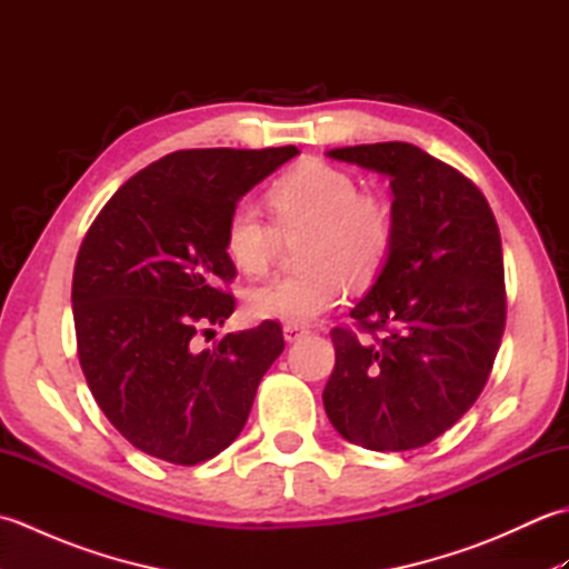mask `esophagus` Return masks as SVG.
Instances as JSON below:
<instances>
[{
    "label": "esophagus",
    "instance_id": "34e87169",
    "mask_svg": "<svg viewBox=\"0 0 569 569\" xmlns=\"http://www.w3.org/2000/svg\"><path fill=\"white\" fill-rule=\"evenodd\" d=\"M306 335H308V330L300 328V325H286V328H283L286 342H296V340H300V337H306Z\"/></svg>",
    "mask_w": 569,
    "mask_h": 569
}]
</instances>
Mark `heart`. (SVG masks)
<instances>
[{
  "mask_svg": "<svg viewBox=\"0 0 569 569\" xmlns=\"http://www.w3.org/2000/svg\"><path fill=\"white\" fill-rule=\"evenodd\" d=\"M276 222L253 200H239L224 222V251L239 271L261 276L271 269L286 234H308L300 263L308 269L251 288L247 310L259 320L308 325L337 308L349 278L369 281L393 244L389 202L359 192V180L328 161L308 159L283 173L269 190Z\"/></svg>",
  "mask_w": 569,
  "mask_h": 569,
  "instance_id": "obj_1",
  "label": "heart"
}]
</instances>
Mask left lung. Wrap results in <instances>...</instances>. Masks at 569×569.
<instances>
[{
	"mask_svg": "<svg viewBox=\"0 0 569 569\" xmlns=\"http://www.w3.org/2000/svg\"><path fill=\"white\" fill-rule=\"evenodd\" d=\"M391 178L393 244L371 291L335 328L325 413L345 440L416 450L450 430L489 381L506 328L503 251L487 198L406 141L332 149ZM381 331V336L376 332Z\"/></svg>",
	"mask_w": 569,
	"mask_h": 569,
	"instance_id": "8db88e82",
	"label": "left lung"
}]
</instances>
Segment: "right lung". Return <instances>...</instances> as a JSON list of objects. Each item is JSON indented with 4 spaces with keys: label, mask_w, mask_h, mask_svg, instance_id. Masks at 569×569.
<instances>
[{
    "label": "right lung",
    "mask_w": 569,
    "mask_h": 569,
    "mask_svg": "<svg viewBox=\"0 0 569 569\" xmlns=\"http://www.w3.org/2000/svg\"><path fill=\"white\" fill-rule=\"evenodd\" d=\"M298 153L186 149L131 176L84 234L72 271L78 359L94 401L151 457L192 467L244 428L283 352L276 320L196 349L234 312L224 222L241 196Z\"/></svg>",
    "instance_id": "1"
}]
</instances>
